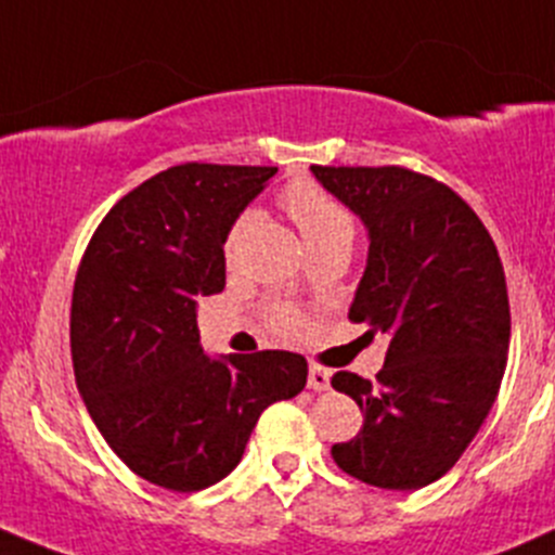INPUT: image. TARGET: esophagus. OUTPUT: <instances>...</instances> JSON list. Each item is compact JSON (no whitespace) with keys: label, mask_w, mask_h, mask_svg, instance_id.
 <instances>
[{"label":"esophagus","mask_w":555,"mask_h":555,"mask_svg":"<svg viewBox=\"0 0 555 555\" xmlns=\"http://www.w3.org/2000/svg\"><path fill=\"white\" fill-rule=\"evenodd\" d=\"M309 386H311L313 391L330 389V373L324 371V367L311 365V367H309Z\"/></svg>","instance_id":"esophagus-1"}]
</instances>
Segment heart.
<instances>
[{"label":"heart","mask_w":555,"mask_h":555,"mask_svg":"<svg viewBox=\"0 0 555 555\" xmlns=\"http://www.w3.org/2000/svg\"><path fill=\"white\" fill-rule=\"evenodd\" d=\"M282 204L284 209L289 211V217L298 225L300 236L309 249H319V246L327 244H338V242H349L354 236V217L349 215L340 201H335L333 195L327 193L324 188H319L317 182H293L287 190L282 193ZM251 215L238 217V222L233 225L231 236H228V257H233L238 242H242L244 231L249 228ZM271 327L282 335H298L300 327H304V319H300L298 311L293 309H273L271 311Z\"/></svg>","instance_id":"1"}]
</instances>
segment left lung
Here are the masks:
<instances>
[{"instance_id":"left-lung-1","label":"left lung","mask_w":555,"mask_h":555,"mask_svg":"<svg viewBox=\"0 0 555 555\" xmlns=\"http://www.w3.org/2000/svg\"><path fill=\"white\" fill-rule=\"evenodd\" d=\"M367 228L349 319L389 338L376 382L335 373L360 435L333 459L362 483L416 491L459 462L489 416L511 346V304L489 231L449 184L400 166H311Z\"/></svg>"}]
</instances>
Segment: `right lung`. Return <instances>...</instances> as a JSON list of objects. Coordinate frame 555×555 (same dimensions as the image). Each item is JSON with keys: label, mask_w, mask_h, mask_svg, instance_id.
I'll return each instance as SVG.
<instances>
[{"label": "right lung", "mask_w": 555, "mask_h": 555, "mask_svg": "<svg viewBox=\"0 0 555 555\" xmlns=\"http://www.w3.org/2000/svg\"><path fill=\"white\" fill-rule=\"evenodd\" d=\"M273 166L184 164L122 195L93 233L72 293V362L109 449L169 491L233 473L271 402L300 395L293 351L209 357L198 298L225 289L233 222Z\"/></svg>", "instance_id": "add662e5"}]
</instances>
